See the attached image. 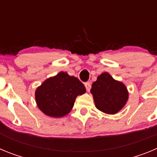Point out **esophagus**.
I'll list each match as a JSON object with an SVG mask.
<instances>
[{
  "mask_svg": "<svg viewBox=\"0 0 157 157\" xmlns=\"http://www.w3.org/2000/svg\"><path fill=\"white\" fill-rule=\"evenodd\" d=\"M84 85H85V87H86V90L88 91H90V88H91V84H90V82H86L85 84H84Z\"/></svg>",
  "mask_w": 157,
  "mask_h": 157,
  "instance_id": "obj_1",
  "label": "esophagus"
}]
</instances>
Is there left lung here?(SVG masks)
Wrapping results in <instances>:
<instances>
[{"mask_svg": "<svg viewBox=\"0 0 157 157\" xmlns=\"http://www.w3.org/2000/svg\"><path fill=\"white\" fill-rule=\"evenodd\" d=\"M90 93L96 108L104 113L116 114L125 106L129 98L127 88L122 82L117 81L108 72L100 75L92 84Z\"/></svg>", "mask_w": 157, "mask_h": 157, "instance_id": "left-lung-1", "label": "left lung"}]
</instances>
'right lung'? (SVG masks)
Masks as SVG:
<instances>
[{"instance_id":"1","label":"right lung","mask_w":157,"mask_h":157,"mask_svg":"<svg viewBox=\"0 0 157 157\" xmlns=\"http://www.w3.org/2000/svg\"><path fill=\"white\" fill-rule=\"evenodd\" d=\"M85 93V86L77 78L60 71L45 79L36 89L35 101L44 114L60 118L68 114L76 98Z\"/></svg>"}]
</instances>
